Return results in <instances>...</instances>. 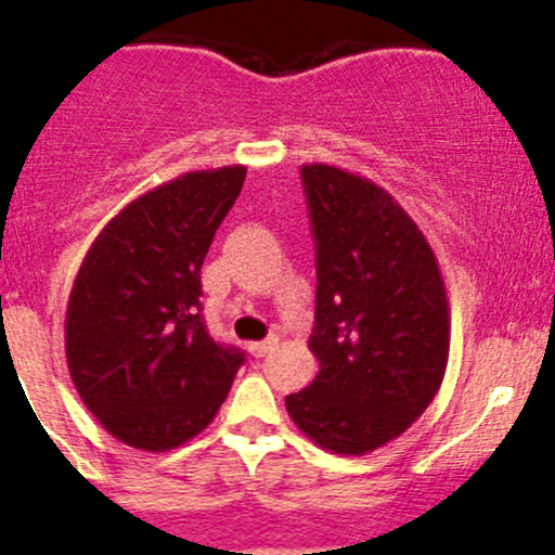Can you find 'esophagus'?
I'll return each mask as SVG.
<instances>
[{
	"label": "esophagus",
	"mask_w": 555,
	"mask_h": 555,
	"mask_svg": "<svg viewBox=\"0 0 555 555\" xmlns=\"http://www.w3.org/2000/svg\"><path fill=\"white\" fill-rule=\"evenodd\" d=\"M279 344V338L276 336H271V338H266V341H255V344H249V352L255 354V358H266L268 352H271L273 347H276Z\"/></svg>",
	"instance_id": "esophagus-1"
}]
</instances>
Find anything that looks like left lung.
Instances as JSON below:
<instances>
[{
  "label": "left lung",
  "instance_id": "left-lung-1",
  "mask_svg": "<svg viewBox=\"0 0 555 555\" xmlns=\"http://www.w3.org/2000/svg\"><path fill=\"white\" fill-rule=\"evenodd\" d=\"M317 241L309 349L320 374L287 396L295 426L322 450L365 455L428 409L450 354V306L426 235L365 176L304 165Z\"/></svg>",
  "mask_w": 555,
  "mask_h": 555
}]
</instances>
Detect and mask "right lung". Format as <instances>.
Wrapping results in <instances>:
<instances>
[{
  "label": "right lung",
  "instance_id": "obj_1",
  "mask_svg": "<svg viewBox=\"0 0 555 555\" xmlns=\"http://www.w3.org/2000/svg\"><path fill=\"white\" fill-rule=\"evenodd\" d=\"M244 165L192 170L134 197L86 251L64 352L80 401L129 448L165 453L217 417L244 352L203 322L201 268Z\"/></svg>",
  "mask_w": 555,
  "mask_h": 555
}]
</instances>
